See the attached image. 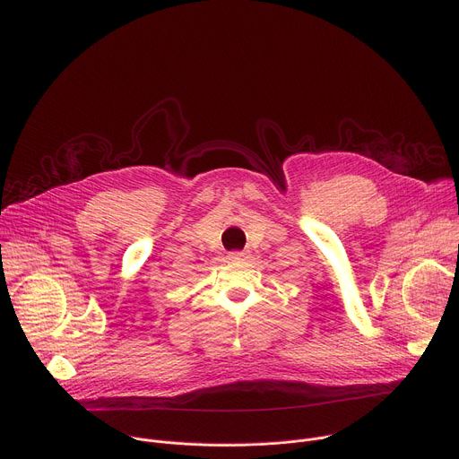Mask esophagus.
Masks as SVG:
<instances>
[{
  "label": "esophagus",
  "mask_w": 459,
  "mask_h": 459,
  "mask_svg": "<svg viewBox=\"0 0 459 459\" xmlns=\"http://www.w3.org/2000/svg\"><path fill=\"white\" fill-rule=\"evenodd\" d=\"M229 256H230V258H246L247 255H246V253H243V251H234V253H230Z\"/></svg>",
  "instance_id": "1"
}]
</instances>
